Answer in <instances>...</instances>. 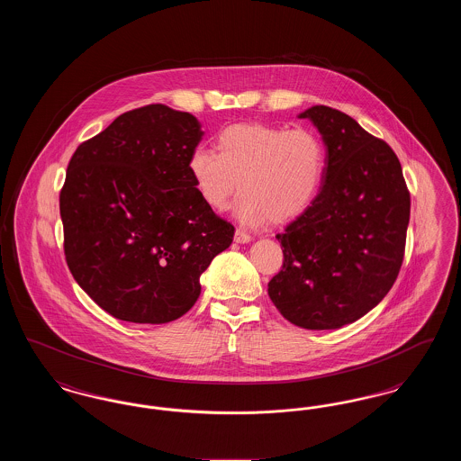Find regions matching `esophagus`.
Masks as SVG:
<instances>
[{"instance_id":"1","label":"esophagus","mask_w":461,"mask_h":461,"mask_svg":"<svg viewBox=\"0 0 461 461\" xmlns=\"http://www.w3.org/2000/svg\"><path fill=\"white\" fill-rule=\"evenodd\" d=\"M250 235L245 231V230H241V228H237V231H235V241L237 243H247V241H250Z\"/></svg>"}]
</instances>
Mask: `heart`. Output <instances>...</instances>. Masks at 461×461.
I'll return each instance as SVG.
<instances>
[{"mask_svg":"<svg viewBox=\"0 0 461 461\" xmlns=\"http://www.w3.org/2000/svg\"><path fill=\"white\" fill-rule=\"evenodd\" d=\"M188 171L200 198L224 211L237 188V214L247 224L286 222L303 214L320 194L327 149L311 130L235 124L218 134V152L198 147Z\"/></svg>","mask_w":461,"mask_h":461,"instance_id":"heart-1","label":"heart"}]
</instances>
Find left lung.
Returning <instances> with one entry per match:
<instances>
[{
    "instance_id": "1",
    "label": "left lung",
    "mask_w": 461,
    "mask_h": 461,
    "mask_svg": "<svg viewBox=\"0 0 461 461\" xmlns=\"http://www.w3.org/2000/svg\"><path fill=\"white\" fill-rule=\"evenodd\" d=\"M327 145L321 192L276 239L284 266L267 284L290 323L307 330L349 325L394 285L410 222V190L394 150L340 110L314 105Z\"/></svg>"
}]
</instances>
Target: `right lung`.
I'll use <instances>...</instances> for the list:
<instances>
[{
    "label": "right lung",
    "instance_id": "1",
    "mask_svg": "<svg viewBox=\"0 0 461 461\" xmlns=\"http://www.w3.org/2000/svg\"><path fill=\"white\" fill-rule=\"evenodd\" d=\"M202 134L192 113L145 105L83 141L67 166V266L117 320L181 318L197 303L200 275L233 241V224L200 198L188 171Z\"/></svg>",
    "mask_w": 461,
    "mask_h": 461
}]
</instances>
